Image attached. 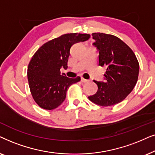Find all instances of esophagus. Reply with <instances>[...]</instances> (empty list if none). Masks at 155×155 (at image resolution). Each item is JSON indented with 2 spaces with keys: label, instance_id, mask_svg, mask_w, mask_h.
Segmentation results:
<instances>
[{
  "label": "esophagus",
  "instance_id": "1",
  "mask_svg": "<svg viewBox=\"0 0 155 155\" xmlns=\"http://www.w3.org/2000/svg\"><path fill=\"white\" fill-rule=\"evenodd\" d=\"M81 82H83V83H86V82H88V80H86V79H84L83 77H81Z\"/></svg>",
  "mask_w": 155,
  "mask_h": 155
}]
</instances>
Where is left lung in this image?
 Instances as JSON below:
<instances>
[{
	"mask_svg": "<svg viewBox=\"0 0 155 155\" xmlns=\"http://www.w3.org/2000/svg\"><path fill=\"white\" fill-rule=\"evenodd\" d=\"M99 55V65L107 68L105 81H94L98 91L88 96L101 106H111L126 98L133 90L139 75V63L133 50L120 39L105 33H93Z\"/></svg>",
	"mask_w": 155,
	"mask_h": 155,
	"instance_id": "obj_1",
	"label": "left lung"
}]
</instances>
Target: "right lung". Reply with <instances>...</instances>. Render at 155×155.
Masks as SVG:
<instances>
[{
	"mask_svg": "<svg viewBox=\"0 0 155 155\" xmlns=\"http://www.w3.org/2000/svg\"><path fill=\"white\" fill-rule=\"evenodd\" d=\"M90 35L68 33L42 45L33 55L28 68L30 92L38 105L45 110H53L64 102L67 89L81 80L68 78L60 69H67L70 49L75 43L84 42Z\"/></svg>",
	"mask_w": 155,
	"mask_h": 155,
	"instance_id": "add662e5",
	"label": "right lung"
}]
</instances>
